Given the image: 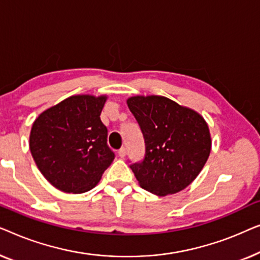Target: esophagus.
Masks as SVG:
<instances>
[{"label":"esophagus","mask_w":260,"mask_h":260,"mask_svg":"<svg viewBox=\"0 0 260 260\" xmlns=\"http://www.w3.org/2000/svg\"><path fill=\"white\" fill-rule=\"evenodd\" d=\"M118 154H119L120 158H125V156H126V148L125 147L120 148L118 151Z\"/></svg>","instance_id":"1"}]
</instances>
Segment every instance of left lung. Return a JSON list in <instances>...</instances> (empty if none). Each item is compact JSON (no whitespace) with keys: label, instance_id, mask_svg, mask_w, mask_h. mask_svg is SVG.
I'll return each instance as SVG.
<instances>
[{"label":"left lung","instance_id":"8db88e82","mask_svg":"<svg viewBox=\"0 0 260 260\" xmlns=\"http://www.w3.org/2000/svg\"><path fill=\"white\" fill-rule=\"evenodd\" d=\"M127 106L145 139V158L131 165L139 185L159 197L187 187L211 152L207 122L198 112L159 95H137Z\"/></svg>","mask_w":260,"mask_h":260}]
</instances>
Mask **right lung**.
I'll return each instance as SVG.
<instances>
[{
	"instance_id": "obj_1",
	"label": "right lung",
	"mask_w": 260,
	"mask_h": 260,
	"mask_svg": "<svg viewBox=\"0 0 260 260\" xmlns=\"http://www.w3.org/2000/svg\"><path fill=\"white\" fill-rule=\"evenodd\" d=\"M107 95H73L35 119L29 148L36 166L54 187L85 193L95 187L114 160L100 114Z\"/></svg>"
}]
</instances>
